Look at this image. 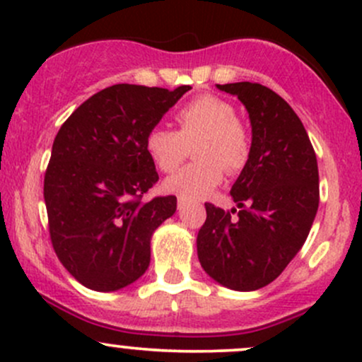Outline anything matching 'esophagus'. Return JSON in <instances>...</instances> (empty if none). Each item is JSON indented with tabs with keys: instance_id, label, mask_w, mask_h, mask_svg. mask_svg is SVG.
<instances>
[{
	"instance_id": "esophagus-1",
	"label": "esophagus",
	"mask_w": 362,
	"mask_h": 362,
	"mask_svg": "<svg viewBox=\"0 0 362 362\" xmlns=\"http://www.w3.org/2000/svg\"><path fill=\"white\" fill-rule=\"evenodd\" d=\"M177 208H178V209H184V208H185V202L182 201V199H178V202H177Z\"/></svg>"
}]
</instances>
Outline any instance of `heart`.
<instances>
[{
    "label": "heart",
    "mask_w": 362,
    "mask_h": 362,
    "mask_svg": "<svg viewBox=\"0 0 362 362\" xmlns=\"http://www.w3.org/2000/svg\"><path fill=\"white\" fill-rule=\"evenodd\" d=\"M177 130L154 125L146 132L144 149L163 173H172L194 145L196 161L166 178L163 189L184 201L208 197L226 173L245 168L252 153V137L237 118L232 103L213 94H201L178 106L173 115Z\"/></svg>",
    "instance_id": "1"
}]
</instances>
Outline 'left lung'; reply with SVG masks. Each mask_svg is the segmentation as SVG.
Segmentation results:
<instances>
[{
  "instance_id": "8db88e82",
  "label": "left lung",
  "mask_w": 362,
  "mask_h": 362,
  "mask_svg": "<svg viewBox=\"0 0 362 362\" xmlns=\"http://www.w3.org/2000/svg\"><path fill=\"white\" fill-rule=\"evenodd\" d=\"M218 89L247 108L252 153L230 190L239 211L204 204L197 256L223 287L257 291L287 268L308 239L320 204L316 153L303 122L275 90L256 82L218 84Z\"/></svg>"
}]
</instances>
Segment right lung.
<instances>
[{"mask_svg":"<svg viewBox=\"0 0 362 362\" xmlns=\"http://www.w3.org/2000/svg\"><path fill=\"white\" fill-rule=\"evenodd\" d=\"M190 86L117 84L82 103L58 130L45 175L51 244L90 291L127 287L148 269L151 235L177 197L144 201L158 182L144 136Z\"/></svg>","mask_w":362,"mask_h":362,"instance_id":"right-lung-1","label":"right lung"}]
</instances>
